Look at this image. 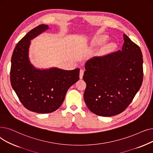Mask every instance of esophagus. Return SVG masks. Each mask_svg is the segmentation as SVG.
<instances>
[{"label": "esophagus", "instance_id": "1", "mask_svg": "<svg viewBox=\"0 0 153 153\" xmlns=\"http://www.w3.org/2000/svg\"><path fill=\"white\" fill-rule=\"evenodd\" d=\"M84 70L83 69H81L80 70V73H79V77H80V79H82V77H83V75H84Z\"/></svg>", "mask_w": 153, "mask_h": 153}]
</instances>
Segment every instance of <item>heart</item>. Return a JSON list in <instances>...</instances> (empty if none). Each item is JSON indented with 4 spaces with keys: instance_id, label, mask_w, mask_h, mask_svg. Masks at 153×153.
Segmentation results:
<instances>
[{
    "instance_id": "obj_1",
    "label": "heart",
    "mask_w": 153,
    "mask_h": 153,
    "mask_svg": "<svg viewBox=\"0 0 153 153\" xmlns=\"http://www.w3.org/2000/svg\"><path fill=\"white\" fill-rule=\"evenodd\" d=\"M106 38L107 37L106 36H100V37H97L96 38L94 41V44H100L103 42H104L106 40ZM115 48V45L113 43H110L108 44L107 45H105V47L102 49V52L106 53V52H109L110 51H113Z\"/></svg>"
}]
</instances>
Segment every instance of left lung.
Listing matches in <instances>:
<instances>
[{
	"label": "left lung",
	"instance_id": "obj_1",
	"mask_svg": "<svg viewBox=\"0 0 153 153\" xmlns=\"http://www.w3.org/2000/svg\"><path fill=\"white\" fill-rule=\"evenodd\" d=\"M121 51L96 57L85 63L84 98L96 115L110 117L123 112L133 100L143 79V54L126 36Z\"/></svg>",
	"mask_w": 153,
	"mask_h": 153
}]
</instances>
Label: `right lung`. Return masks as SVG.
Wrapping results in <instances>:
<instances>
[{
  "label": "right lung",
  "mask_w": 153,
  "mask_h": 153,
  "mask_svg": "<svg viewBox=\"0 0 153 153\" xmlns=\"http://www.w3.org/2000/svg\"><path fill=\"white\" fill-rule=\"evenodd\" d=\"M41 24L32 29L16 45L11 58L10 83L20 101L28 110L50 113L62 104L69 88L79 79V69L38 70L28 58L30 41L48 29Z\"/></svg>",
  "instance_id": "1"
}]
</instances>
